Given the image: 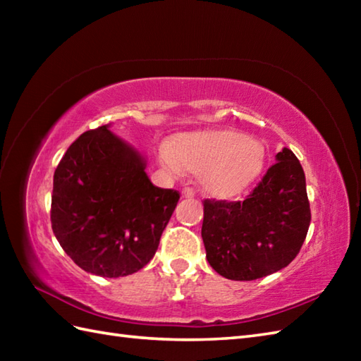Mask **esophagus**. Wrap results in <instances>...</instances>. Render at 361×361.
<instances>
[{
	"label": "esophagus",
	"instance_id": "1",
	"mask_svg": "<svg viewBox=\"0 0 361 361\" xmlns=\"http://www.w3.org/2000/svg\"><path fill=\"white\" fill-rule=\"evenodd\" d=\"M181 195L185 197V198H194V195H195V190L192 189V188H185L181 190Z\"/></svg>",
	"mask_w": 361,
	"mask_h": 361
}]
</instances>
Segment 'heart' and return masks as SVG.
Returning a JSON list of instances; mask_svg holds the SVG:
<instances>
[{
	"instance_id": "heart-1",
	"label": "heart",
	"mask_w": 361,
	"mask_h": 361,
	"mask_svg": "<svg viewBox=\"0 0 361 361\" xmlns=\"http://www.w3.org/2000/svg\"><path fill=\"white\" fill-rule=\"evenodd\" d=\"M161 161L173 172L188 171L202 175L208 192L233 197L242 192L262 171L265 152L260 142L234 130L181 136L159 150Z\"/></svg>"
}]
</instances>
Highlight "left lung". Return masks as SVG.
Listing matches in <instances>:
<instances>
[{"instance_id": "1", "label": "left lung", "mask_w": 361, "mask_h": 361, "mask_svg": "<svg viewBox=\"0 0 361 361\" xmlns=\"http://www.w3.org/2000/svg\"><path fill=\"white\" fill-rule=\"evenodd\" d=\"M203 206L206 259L233 281H255L287 267L312 219L302 166L287 147L242 202L206 198Z\"/></svg>"}]
</instances>
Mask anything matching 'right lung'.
I'll list each match as a JSON object with an SVG mask.
<instances>
[{"instance_id":"obj_1","label":"right lung","mask_w":361,"mask_h":361,"mask_svg":"<svg viewBox=\"0 0 361 361\" xmlns=\"http://www.w3.org/2000/svg\"><path fill=\"white\" fill-rule=\"evenodd\" d=\"M145 161L109 126L82 133L54 172L51 224L82 270L119 278L158 250L180 194L152 185Z\"/></svg>"}]
</instances>
